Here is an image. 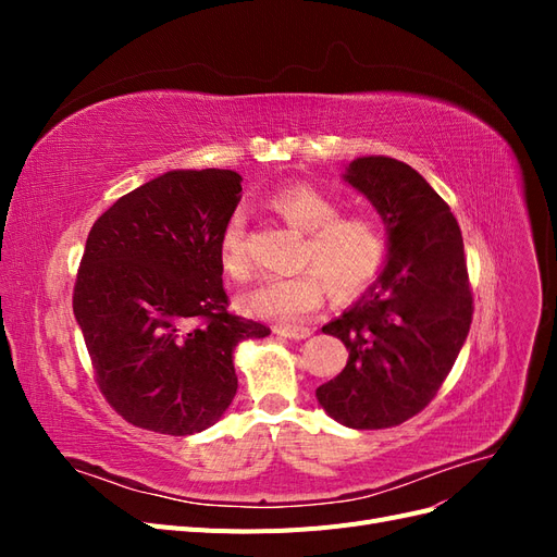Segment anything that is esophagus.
Segmentation results:
<instances>
[{"label": "esophagus", "instance_id": "esophagus-1", "mask_svg": "<svg viewBox=\"0 0 557 557\" xmlns=\"http://www.w3.org/2000/svg\"><path fill=\"white\" fill-rule=\"evenodd\" d=\"M274 332L281 336H288V339H307V336L313 334L311 327H293V325H276Z\"/></svg>", "mask_w": 557, "mask_h": 557}]
</instances>
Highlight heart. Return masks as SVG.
I'll return each mask as SVG.
<instances>
[{
  "label": "heart",
  "mask_w": 557,
  "mask_h": 557,
  "mask_svg": "<svg viewBox=\"0 0 557 557\" xmlns=\"http://www.w3.org/2000/svg\"><path fill=\"white\" fill-rule=\"evenodd\" d=\"M267 207L290 227L305 232L295 260L301 272L260 281L242 297L248 313L281 325H297L320 307L325 285L334 297L344 299L362 293L383 272L391 237L379 218L342 213V199L309 181L283 185L267 197ZM218 258L230 278H250L252 258L242 211H234L225 221Z\"/></svg>",
  "instance_id": "1"
}]
</instances>
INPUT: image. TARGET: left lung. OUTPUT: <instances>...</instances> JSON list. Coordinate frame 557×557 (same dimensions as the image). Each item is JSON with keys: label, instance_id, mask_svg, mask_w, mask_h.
Listing matches in <instances>:
<instances>
[{"label": "left lung", "instance_id": "1", "mask_svg": "<svg viewBox=\"0 0 557 557\" xmlns=\"http://www.w3.org/2000/svg\"><path fill=\"white\" fill-rule=\"evenodd\" d=\"M346 181L383 215L391 262L350 311L323 327L348 362L315 391L346 428L383 430L423 411L440 393L467 339L474 297L460 225L409 164L358 158Z\"/></svg>", "mask_w": 557, "mask_h": 557}]
</instances>
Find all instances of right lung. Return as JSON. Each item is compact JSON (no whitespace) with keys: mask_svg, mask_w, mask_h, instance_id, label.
Masks as SVG:
<instances>
[{"mask_svg":"<svg viewBox=\"0 0 557 557\" xmlns=\"http://www.w3.org/2000/svg\"><path fill=\"white\" fill-rule=\"evenodd\" d=\"M230 170L166 172L97 218L74 315L99 393L129 425L207 430L237 393L232 350L269 330L230 311L218 242L239 205Z\"/></svg>","mask_w":557,"mask_h":557,"instance_id":"1","label":"right lung"}]
</instances>
